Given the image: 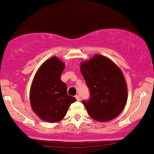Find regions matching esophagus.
Returning a JSON list of instances; mask_svg holds the SVG:
<instances>
[{
    "instance_id": "esophagus-1",
    "label": "esophagus",
    "mask_w": 154,
    "mask_h": 154,
    "mask_svg": "<svg viewBox=\"0 0 154 154\" xmlns=\"http://www.w3.org/2000/svg\"><path fill=\"white\" fill-rule=\"evenodd\" d=\"M75 98L77 101H80V99H81V97H80V96H79V95H76Z\"/></svg>"
}]
</instances>
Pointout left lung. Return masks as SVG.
Here are the masks:
<instances>
[{
    "instance_id": "8db88e82",
    "label": "left lung",
    "mask_w": 154,
    "mask_h": 154,
    "mask_svg": "<svg viewBox=\"0 0 154 154\" xmlns=\"http://www.w3.org/2000/svg\"><path fill=\"white\" fill-rule=\"evenodd\" d=\"M82 75L89 88L90 98L82 101L88 115L105 122L121 114L127 102V85L122 70L113 61L95 55L80 66Z\"/></svg>"
}]
</instances>
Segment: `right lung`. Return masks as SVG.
I'll list each match as a JSON object with an SVG mask.
<instances>
[{"label":"right lung","mask_w":154,"mask_h":154,"mask_svg":"<svg viewBox=\"0 0 154 154\" xmlns=\"http://www.w3.org/2000/svg\"><path fill=\"white\" fill-rule=\"evenodd\" d=\"M65 66L57 57H51L39 67L32 80L30 104L36 115L45 122H60L76 101L68 95L67 86L60 79Z\"/></svg>","instance_id":"obj_1"}]
</instances>
